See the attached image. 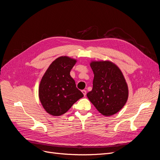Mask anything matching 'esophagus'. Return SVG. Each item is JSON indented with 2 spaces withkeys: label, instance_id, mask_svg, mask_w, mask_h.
Segmentation results:
<instances>
[{
  "label": "esophagus",
  "instance_id": "obj_1",
  "mask_svg": "<svg viewBox=\"0 0 160 160\" xmlns=\"http://www.w3.org/2000/svg\"><path fill=\"white\" fill-rule=\"evenodd\" d=\"M82 93H83V94L84 95V96H86V94H87V91L85 90H82Z\"/></svg>",
  "mask_w": 160,
  "mask_h": 160
}]
</instances>
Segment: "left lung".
<instances>
[{
    "label": "left lung",
    "instance_id": "8db88e82",
    "mask_svg": "<svg viewBox=\"0 0 160 160\" xmlns=\"http://www.w3.org/2000/svg\"><path fill=\"white\" fill-rule=\"evenodd\" d=\"M94 73L93 89L87 94L99 113L115 114L123 108L128 98L126 81L119 67L110 61H92Z\"/></svg>",
    "mask_w": 160,
    "mask_h": 160
}]
</instances>
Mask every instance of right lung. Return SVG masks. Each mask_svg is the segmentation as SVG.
Segmentation results:
<instances>
[{
    "label": "right lung",
    "mask_w": 160,
    "mask_h": 160,
    "mask_svg": "<svg viewBox=\"0 0 160 160\" xmlns=\"http://www.w3.org/2000/svg\"><path fill=\"white\" fill-rule=\"evenodd\" d=\"M76 62L68 57H60L52 62L43 75L38 88V96L48 113L53 116L64 114L83 97L70 75Z\"/></svg>",
    "instance_id": "add662e5"
}]
</instances>
